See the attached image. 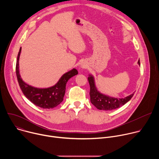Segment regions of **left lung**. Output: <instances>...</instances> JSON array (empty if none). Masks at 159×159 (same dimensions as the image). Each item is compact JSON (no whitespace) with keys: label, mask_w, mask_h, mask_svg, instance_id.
Listing matches in <instances>:
<instances>
[{"label":"left lung","mask_w":159,"mask_h":159,"mask_svg":"<svg viewBox=\"0 0 159 159\" xmlns=\"http://www.w3.org/2000/svg\"><path fill=\"white\" fill-rule=\"evenodd\" d=\"M140 65V61H138ZM89 83L90 85V102L98 109L100 110H112L120 107L128 102L134 95V93L131 95L121 99L111 98L100 93L97 90L94 77L89 75L88 77Z\"/></svg>","instance_id":"8db88e82"}]
</instances>
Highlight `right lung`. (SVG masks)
I'll return each instance as SVG.
<instances>
[{
    "label": "right lung",
    "mask_w": 159,
    "mask_h": 159,
    "mask_svg": "<svg viewBox=\"0 0 159 159\" xmlns=\"http://www.w3.org/2000/svg\"><path fill=\"white\" fill-rule=\"evenodd\" d=\"M21 48L17 55L16 72L17 81L22 93L34 105L44 109L53 108L60 104L63 100L65 93L66 84L71 77L78 74V71L74 69L72 70L63 74L58 82L53 86L46 88L39 89L29 85L20 78L19 70V60Z\"/></svg>",
    "instance_id": "add662e5"
}]
</instances>
